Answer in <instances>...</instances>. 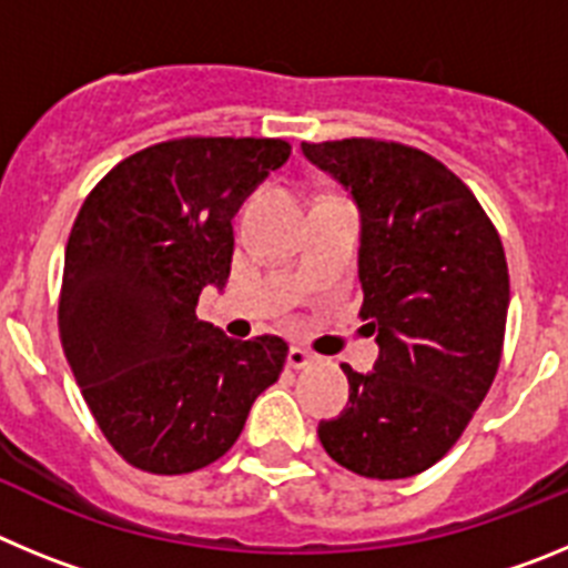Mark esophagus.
<instances>
[{
	"instance_id": "34e87169",
	"label": "esophagus",
	"mask_w": 568,
	"mask_h": 568,
	"mask_svg": "<svg viewBox=\"0 0 568 568\" xmlns=\"http://www.w3.org/2000/svg\"><path fill=\"white\" fill-rule=\"evenodd\" d=\"M287 364L293 366V369H307V366L315 364V355L310 353V349H304V346H293L287 355Z\"/></svg>"
}]
</instances>
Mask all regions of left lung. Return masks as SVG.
Here are the masks:
<instances>
[{"label": "left lung", "mask_w": 568, "mask_h": 568, "mask_svg": "<svg viewBox=\"0 0 568 568\" xmlns=\"http://www.w3.org/2000/svg\"><path fill=\"white\" fill-rule=\"evenodd\" d=\"M361 207V318L375 373L344 364L349 406L318 426L329 458L375 480L438 464L484 404L504 355L509 267L469 187L435 155L386 139L301 142Z\"/></svg>", "instance_id": "obj_1"}]
</instances>
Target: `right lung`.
<instances>
[{
	"label": "right lung",
	"mask_w": 568,
	"mask_h": 568,
	"mask_svg": "<svg viewBox=\"0 0 568 568\" xmlns=\"http://www.w3.org/2000/svg\"><path fill=\"white\" fill-rule=\"evenodd\" d=\"M284 139L182 135L115 164L79 207L64 250L59 341L90 415L135 469L187 475L239 440L290 346L233 341L195 318L233 264V215Z\"/></svg>",
	"instance_id": "1"
}]
</instances>
